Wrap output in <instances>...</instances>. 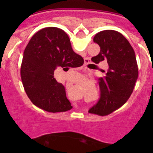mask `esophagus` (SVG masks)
Instances as JSON below:
<instances>
[{"mask_svg": "<svg viewBox=\"0 0 153 153\" xmlns=\"http://www.w3.org/2000/svg\"><path fill=\"white\" fill-rule=\"evenodd\" d=\"M91 62V59H89V58H86V59H85V65H87V64H89V63Z\"/></svg>", "mask_w": 153, "mask_h": 153, "instance_id": "1", "label": "esophagus"}]
</instances>
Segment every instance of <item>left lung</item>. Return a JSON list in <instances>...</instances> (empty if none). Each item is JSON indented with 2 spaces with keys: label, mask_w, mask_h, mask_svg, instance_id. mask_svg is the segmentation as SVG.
Masks as SVG:
<instances>
[{
  "label": "left lung",
  "mask_w": 153,
  "mask_h": 153,
  "mask_svg": "<svg viewBox=\"0 0 153 153\" xmlns=\"http://www.w3.org/2000/svg\"><path fill=\"white\" fill-rule=\"evenodd\" d=\"M94 42L101 50L91 61L99 64L106 60L108 69L104 71L105 76L99 78L100 99L88 112L105 116L120 108L130 97L138 78V67L132 47L121 33L100 31L95 35Z\"/></svg>",
  "instance_id": "8db88e82"
}]
</instances>
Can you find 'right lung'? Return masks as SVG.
Here are the masks:
<instances>
[{
  "label": "right lung",
  "instance_id": "right-lung-1",
  "mask_svg": "<svg viewBox=\"0 0 153 153\" xmlns=\"http://www.w3.org/2000/svg\"><path fill=\"white\" fill-rule=\"evenodd\" d=\"M83 62L62 29L47 27L37 31L24 50L21 66L23 85L33 104L52 113L71 110L73 106L67 99L64 85L54 78V71L57 67L68 71Z\"/></svg>",
  "mask_w": 153,
  "mask_h": 153
}]
</instances>
